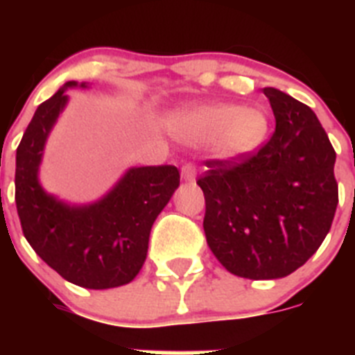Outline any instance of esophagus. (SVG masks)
I'll return each instance as SVG.
<instances>
[{
  "instance_id": "1",
  "label": "esophagus",
  "mask_w": 355,
  "mask_h": 355,
  "mask_svg": "<svg viewBox=\"0 0 355 355\" xmlns=\"http://www.w3.org/2000/svg\"><path fill=\"white\" fill-rule=\"evenodd\" d=\"M196 174L197 168L192 162H187L183 167H181V178H183L184 181H193L196 180Z\"/></svg>"
}]
</instances>
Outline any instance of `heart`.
Segmentation results:
<instances>
[{
  "mask_svg": "<svg viewBox=\"0 0 355 355\" xmlns=\"http://www.w3.org/2000/svg\"><path fill=\"white\" fill-rule=\"evenodd\" d=\"M172 133L187 144H211L218 156L243 158L261 146L268 131L265 112L254 106L208 105L178 114Z\"/></svg>",
  "mask_w": 355,
  "mask_h": 355,
  "instance_id": "b5f03b06",
  "label": "heart"
}]
</instances>
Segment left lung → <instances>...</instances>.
I'll return each mask as SVG.
<instances>
[{"label":"left lung","instance_id":"8db88e82","mask_svg":"<svg viewBox=\"0 0 355 355\" xmlns=\"http://www.w3.org/2000/svg\"><path fill=\"white\" fill-rule=\"evenodd\" d=\"M263 92L275 117L270 139L243 158L208 159L197 180L209 249L231 274L254 281L302 266L338 206L336 150L315 112L272 87Z\"/></svg>","mask_w":355,"mask_h":355}]
</instances>
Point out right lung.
Returning a JSON list of instances; mask_svg holds the SVG:
<instances>
[{
	"label": "right lung",
	"instance_id": "obj_1",
	"mask_svg": "<svg viewBox=\"0 0 355 355\" xmlns=\"http://www.w3.org/2000/svg\"><path fill=\"white\" fill-rule=\"evenodd\" d=\"M67 81L37 108L15 155V206L23 234L65 281L90 290L128 284L147 256L150 227L180 187L174 165L130 168L105 199L67 206L37 180L46 139L67 103ZM81 87H87L81 83Z\"/></svg>",
	"mask_w": 355,
	"mask_h": 355
}]
</instances>
